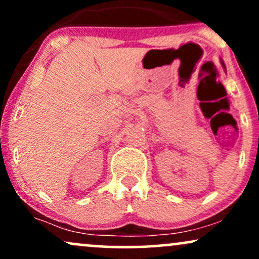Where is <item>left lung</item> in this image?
I'll list each match as a JSON object with an SVG mask.
<instances>
[{
	"label": "left lung",
	"mask_w": 259,
	"mask_h": 259,
	"mask_svg": "<svg viewBox=\"0 0 259 259\" xmlns=\"http://www.w3.org/2000/svg\"><path fill=\"white\" fill-rule=\"evenodd\" d=\"M222 64H223V67H224V68H225V65H224V63H223V62H222Z\"/></svg>",
	"instance_id": "8db88e82"
}]
</instances>
